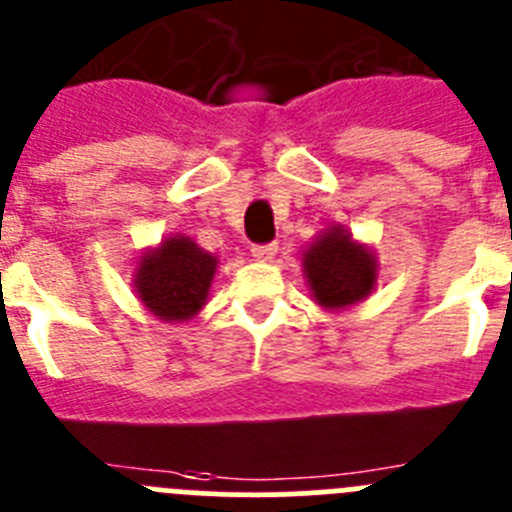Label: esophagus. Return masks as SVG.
Listing matches in <instances>:
<instances>
[{
	"mask_svg": "<svg viewBox=\"0 0 512 512\" xmlns=\"http://www.w3.org/2000/svg\"><path fill=\"white\" fill-rule=\"evenodd\" d=\"M251 253L256 261H271L279 253V246L276 243H259V246L251 248Z\"/></svg>",
	"mask_w": 512,
	"mask_h": 512,
	"instance_id": "34e87169",
	"label": "esophagus"
}]
</instances>
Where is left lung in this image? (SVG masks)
Segmentation results:
<instances>
[{
  "label": "left lung",
  "mask_w": 512,
  "mask_h": 512,
  "mask_svg": "<svg viewBox=\"0 0 512 512\" xmlns=\"http://www.w3.org/2000/svg\"><path fill=\"white\" fill-rule=\"evenodd\" d=\"M302 266L314 302L325 309H345L363 302L378 279L375 253L353 241L342 225H332L302 253Z\"/></svg>",
  "instance_id": "1"
}]
</instances>
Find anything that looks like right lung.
I'll list each match as a JSON object with an SVG mask.
<instances>
[{"mask_svg":"<svg viewBox=\"0 0 512 512\" xmlns=\"http://www.w3.org/2000/svg\"><path fill=\"white\" fill-rule=\"evenodd\" d=\"M218 259L187 236L164 238L144 251L134 271V292L164 322H185L203 309Z\"/></svg>","mask_w":512,"mask_h":512,"instance_id":"obj_1","label":"right lung"}]
</instances>
